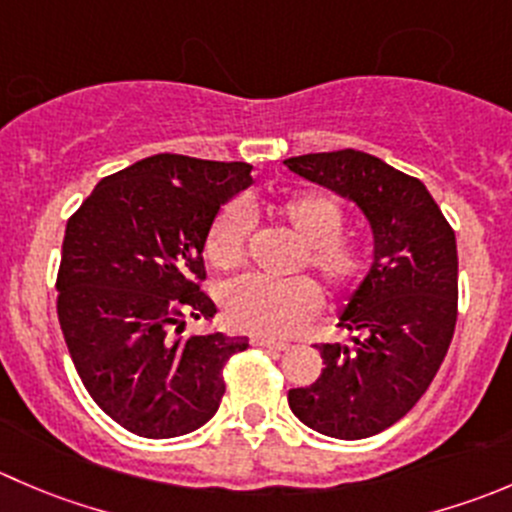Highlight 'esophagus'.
I'll use <instances>...</instances> for the list:
<instances>
[{
    "label": "esophagus",
    "mask_w": 512,
    "mask_h": 512,
    "mask_svg": "<svg viewBox=\"0 0 512 512\" xmlns=\"http://www.w3.org/2000/svg\"><path fill=\"white\" fill-rule=\"evenodd\" d=\"M252 345H255V347H265V350H275V352L290 350V345H287V342L270 340V337H252Z\"/></svg>",
    "instance_id": "obj_1"
}]
</instances>
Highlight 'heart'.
<instances>
[{"instance_id": "heart-1", "label": "heart", "mask_w": 512, "mask_h": 512, "mask_svg": "<svg viewBox=\"0 0 512 512\" xmlns=\"http://www.w3.org/2000/svg\"><path fill=\"white\" fill-rule=\"evenodd\" d=\"M272 215L280 217L302 242L295 265L315 272L327 290L347 292L362 280L367 270V250L357 237L342 232L345 210L335 197L325 192L282 197L272 202ZM250 232V210L237 200L225 202L207 225L202 245L207 262L222 272L240 267ZM220 305L235 330L260 337H285L315 315L320 295L302 275L285 280L245 275L222 287Z\"/></svg>"}]
</instances>
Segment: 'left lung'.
<instances>
[{"label": "left lung", "mask_w": 512, "mask_h": 512, "mask_svg": "<svg viewBox=\"0 0 512 512\" xmlns=\"http://www.w3.org/2000/svg\"><path fill=\"white\" fill-rule=\"evenodd\" d=\"M292 172L357 202L375 262L342 312L352 345L320 342V377L287 393L307 428L360 440L398 423L430 388L458 320V247L418 177L357 150L285 160Z\"/></svg>", "instance_id": "1"}]
</instances>
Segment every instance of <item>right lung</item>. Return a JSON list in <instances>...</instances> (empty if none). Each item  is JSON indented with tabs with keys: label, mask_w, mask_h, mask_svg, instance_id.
<instances>
[{
	"label": "right lung",
	"mask_w": 512,
	"mask_h": 512,
	"mask_svg": "<svg viewBox=\"0 0 512 512\" xmlns=\"http://www.w3.org/2000/svg\"><path fill=\"white\" fill-rule=\"evenodd\" d=\"M247 162L152 155L104 177L69 217L57 315L94 403L130 433L177 438L225 395L222 367L247 337L185 335L212 320L202 245L215 212L252 182Z\"/></svg>",
	"instance_id": "right-lung-1"
}]
</instances>
